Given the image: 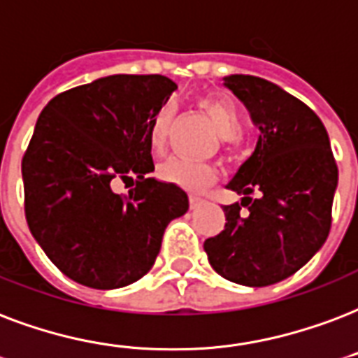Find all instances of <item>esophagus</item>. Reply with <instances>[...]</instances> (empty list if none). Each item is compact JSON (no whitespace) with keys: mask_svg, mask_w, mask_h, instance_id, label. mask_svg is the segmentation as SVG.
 Segmentation results:
<instances>
[{"mask_svg":"<svg viewBox=\"0 0 358 358\" xmlns=\"http://www.w3.org/2000/svg\"><path fill=\"white\" fill-rule=\"evenodd\" d=\"M204 203V199L201 197V195H189V206L193 210L199 208V206H203Z\"/></svg>","mask_w":358,"mask_h":358,"instance_id":"34e87169","label":"esophagus"}]
</instances>
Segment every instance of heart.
<instances>
[{"instance_id": "b5f03b06", "label": "heart", "mask_w": 358, "mask_h": 358, "mask_svg": "<svg viewBox=\"0 0 358 358\" xmlns=\"http://www.w3.org/2000/svg\"><path fill=\"white\" fill-rule=\"evenodd\" d=\"M201 106L206 110L217 133L225 141H236L238 138L240 133H242V118H240V113L231 101L220 99V97H204L201 101ZM171 118H173V108L165 105L161 106L150 120L148 144L155 154H163V150L167 146ZM157 174L165 182H173L176 185L187 187V189H203V187L214 182L215 176H217V171L210 163H204V161L171 157L165 163H161L159 169H157Z\"/></svg>"}]
</instances>
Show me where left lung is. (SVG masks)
<instances>
[{
    "mask_svg": "<svg viewBox=\"0 0 358 358\" xmlns=\"http://www.w3.org/2000/svg\"><path fill=\"white\" fill-rule=\"evenodd\" d=\"M223 80L261 135L227 184L242 201L223 206L225 229L204 242V252L229 282L264 287L293 276L324 244L338 167L323 122L310 106L259 76ZM253 190L257 199L251 197ZM242 206L248 208L245 215Z\"/></svg>",
    "mask_w": 358,
    "mask_h": 358,
    "instance_id": "1",
    "label": "left lung"
}]
</instances>
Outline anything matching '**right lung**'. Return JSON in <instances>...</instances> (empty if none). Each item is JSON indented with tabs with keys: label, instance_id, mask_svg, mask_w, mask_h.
<instances>
[{
	"label": "right lung",
	"instance_id": "add662e5",
	"mask_svg": "<svg viewBox=\"0 0 358 358\" xmlns=\"http://www.w3.org/2000/svg\"><path fill=\"white\" fill-rule=\"evenodd\" d=\"M161 75H110L67 90L43 108L22 159L27 227L73 282L118 289L155 263L163 233L189 208L154 171L150 120L174 90ZM116 178H135L127 196Z\"/></svg>",
	"mask_w": 358,
	"mask_h": 358
}]
</instances>
